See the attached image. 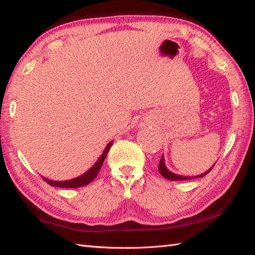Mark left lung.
I'll return each instance as SVG.
<instances>
[{
    "instance_id": "obj_1",
    "label": "left lung",
    "mask_w": 255,
    "mask_h": 255,
    "mask_svg": "<svg viewBox=\"0 0 255 255\" xmlns=\"http://www.w3.org/2000/svg\"><path fill=\"white\" fill-rule=\"evenodd\" d=\"M215 165V164H214ZM214 165L210 167L209 170L206 171L205 173H202V174H199L197 176H184V175H178V174H175V173L171 172L169 169H167L166 165H165V162H164V156L162 155V158L159 162V172L160 174L163 176L164 178H166V180L169 181H186V180H193V178H197V177H203L205 176L207 173L210 172V170L213 169Z\"/></svg>"
}]
</instances>
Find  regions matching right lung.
<instances>
[{"mask_svg": "<svg viewBox=\"0 0 255 255\" xmlns=\"http://www.w3.org/2000/svg\"><path fill=\"white\" fill-rule=\"evenodd\" d=\"M112 144H113V141H111L110 143L106 145L105 150L103 151V153L99 158V160L95 162L94 165L92 166L89 171H86L84 174H82V175H80V176L75 177V178H72V180H68V181H52V180H48V178H46L44 176H42V178H44V180L48 184H49V185H51L53 187L77 188V187H82V186L88 185V184H90L92 181H93L94 178L96 177V175L99 174V172L101 170L103 162H104L106 155H107L108 150L111 149Z\"/></svg>", "mask_w": 255, "mask_h": 255, "instance_id": "obj_1", "label": "right lung"}]
</instances>
